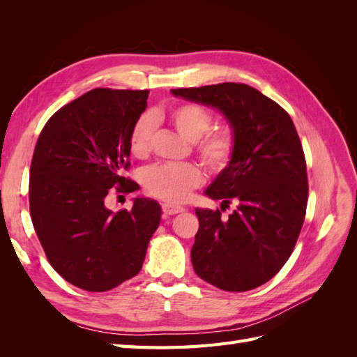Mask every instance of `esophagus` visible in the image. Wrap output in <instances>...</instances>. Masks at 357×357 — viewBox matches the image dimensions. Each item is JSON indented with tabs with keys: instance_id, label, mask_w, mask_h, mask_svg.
Masks as SVG:
<instances>
[{
	"instance_id": "1",
	"label": "esophagus",
	"mask_w": 357,
	"mask_h": 357,
	"mask_svg": "<svg viewBox=\"0 0 357 357\" xmlns=\"http://www.w3.org/2000/svg\"><path fill=\"white\" fill-rule=\"evenodd\" d=\"M183 207H178V205H174V204H162V211H164L167 215H174L177 213H181Z\"/></svg>"
}]
</instances>
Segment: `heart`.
Wrapping results in <instances>:
<instances>
[{
    "mask_svg": "<svg viewBox=\"0 0 357 357\" xmlns=\"http://www.w3.org/2000/svg\"><path fill=\"white\" fill-rule=\"evenodd\" d=\"M171 125L189 142L202 164L210 171L220 172L231 164L235 152V137L229 128L208 131L213 125L211 112L197 102H181L168 112ZM155 117L144 113L134 122L129 132V150L135 158H144L155 132ZM202 183V172L193 164H162L150 167L143 174L146 190L159 199L169 202L185 201Z\"/></svg>",
    "mask_w": 357,
    "mask_h": 357,
    "instance_id": "obj_1",
    "label": "heart"
}]
</instances>
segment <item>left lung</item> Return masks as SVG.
<instances>
[{
	"label": "left lung",
	"instance_id": "8db88e82",
	"mask_svg": "<svg viewBox=\"0 0 357 357\" xmlns=\"http://www.w3.org/2000/svg\"><path fill=\"white\" fill-rule=\"evenodd\" d=\"M183 100L213 107L235 137L231 164L205 189L236 210L197 208L199 229L190 250L195 273L226 291H245L271 280L287 262L308 201L304 150L290 116L275 101L243 83L171 89Z\"/></svg>",
	"mask_w": 357,
	"mask_h": 357
}]
</instances>
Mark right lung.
I'll use <instances>...</instances> for the list:
<instances>
[{"mask_svg":"<svg viewBox=\"0 0 357 357\" xmlns=\"http://www.w3.org/2000/svg\"><path fill=\"white\" fill-rule=\"evenodd\" d=\"M149 91L92 89L63 105L43 128L31 162L29 211L53 269L88 291L132 278L160 222V205L135 198L132 210L105 207L112 188L134 192L129 132Z\"/></svg>","mask_w":357,"mask_h":357,"instance_id":"right-lung-1","label":"right lung"}]
</instances>
